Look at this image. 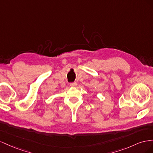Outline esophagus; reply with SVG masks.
Returning a JSON list of instances; mask_svg holds the SVG:
<instances>
[{
    "label": "esophagus",
    "instance_id": "esophagus-1",
    "mask_svg": "<svg viewBox=\"0 0 153 153\" xmlns=\"http://www.w3.org/2000/svg\"><path fill=\"white\" fill-rule=\"evenodd\" d=\"M77 85V84L76 82H73V83H70V86L72 87H75Z\"/></svg>",
    "mask_w": 153,
    "mask_h": 153
}]
</instances>
